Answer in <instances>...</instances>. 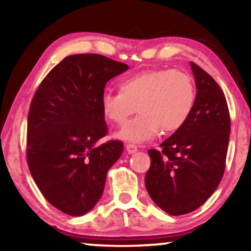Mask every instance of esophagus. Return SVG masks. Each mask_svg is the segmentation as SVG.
Returning <instances> with one entry per match:
<instances>
[{
    "instance_id": "esophagus-1",
    "label": "esophagus",
    "mask_w": 251,
    "mask_h": 251,
    "mask_svg": "<svg viewBox=\"0 0 251 251\" xmlns=\"http://www.w3.org/2000/svg\"><path fill=\"white\" fill-rule=\"evenodd\" d=\"M126 152H128L129 154H132V153H135V152H137V151H138V147H137L135 144H131V143L126 144Z\"/></svg>"
}]
</instances>
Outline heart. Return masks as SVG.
<instances>
[{
	"label": "heart",
	"mask_w": 251,
	"mask_h": 251,
	"mask_svg": "<svg viewBox=\"0 0 251 251\" xmlns=\"http://www.w3.org/2000/svg\"><path fill=\"white\" fill-rule=\"evenodd\" d=\"M193 78L180 70H149L123 78L119 91L101 96L102 114L125 126L136 111L139 115L116 133L128 142H146L159 133L177 131L187 122L195 102Z\"/></svg>",
	"instance_id": "heart-1"
}]
</instances>
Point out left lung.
Instances as JSON below:
<instances>
[{"mask_svg":"<svg viewBox=\"0 0 251 251\" xmlns=\"http://www.w3.org/2000/svg\"><path fill=\"white\" fill-rule=\"evenodd\" d=\"M197 97L187 122L151 149L145 186L154 203L173 216L201 207L221 183L226 166L231 118L217 82L191 61Z\"/></svg>","mask_w":251,"mask_h":251,"instance_id":"8db88e82","label":"left lung"}]
</instances>
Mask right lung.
<instances>
[{
  "mask_svg": "<svg viewBox=\"0 0 251 251\" xmlns=\"http://www.w3.org/2000/svg\"><path fill=\"white\" fill-rule=\"evenodd\" d=\"M128 65L98 53L64 58L43 78L30 101L26 157L46 200L70 216L90 211L104 192L106 175L123 151L108 133L101 111L107 81Z\"/></svg>",
  "mask_w": 251,
  "mask_h": 251,
  "instance_id": "obj_1",
  "label": "right lung"
}]
</instances>
